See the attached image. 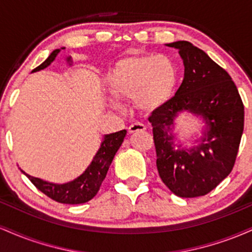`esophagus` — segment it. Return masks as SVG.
Instances as JSON below:
<instances>
[{
	"instance_id": "esophagus-1",
	"label": "esophagus",
	"mask_w": 252,
	"mask_h": 252,
	"mask_svg": "<svg viewBox=\"0 0 252 252\" xmlns=\"http://www.w3.org/2000/svg\"><path fill=\"white\" fill-rule=\"evenodd\" d=\"M128 130L130 134H134V132L137 131H144V130H146V126L142 123H132L128 128Z\"/></svg>"
}]
</instances>
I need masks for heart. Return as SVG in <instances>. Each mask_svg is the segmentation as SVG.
Here are the masks:
<instances>
[{
    "label": "heart",
    "mask_w": 252,
    "mask_h": 252,
    "mask_svg": "<svg viewBox=\"0 0 252 252\" xmlns=\"http://www.w3.org/2000/svg\"><path fill=\"white\" fill-rule=\"evenodd\" d=\"M178 70L170 58L132 54L112 66L108 74L110 94L118 99H134L143 114L158 111L174 96Z\"/></svg>",
    "instance_id": "heart-1"
}]
</instances>
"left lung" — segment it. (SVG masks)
<instances>
[{
  "mask_svg": "<svg viewBox=\"0 0 252 252\" xmlns=\"http://www.w3.org/2000/svg\"><path fill=\"white\" fill-rule=\"evenodd\" d=\"M179 50L185 76L175 96L149 122L161 180L175 195L195 198L215 189L235 166L244 129V105L236 84L224 68L189 41L167 43ZM203 117L207 126L193 149L174 148L171 134L179 112Z\"/></svg>",
  "mask_w": 252,
  "mask_h": 252,
  "instance_id": "1",
  "label": "left lung"
}]
</instances>
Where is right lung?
<instances>
[{
	"label": "right lung",
	"mask_w": 252,
	"mask_h": 252,
	"mask_svg": "<svg viewBox=\"0 0 252 252\" xmlns=\"http://www.w3.org/2000/svg\"><path fill=\"white\" fill-rule=\"evenodd\" d=\"M62 50H65V47H62ZM62 50H54L41 65L34 68L33 72L43 70L47 66H50ZM66 60L70 65H72L71 57H68ZM126 135V130H121V131L104 135L100 148L98 149L97 154L94 155L91 164L82 175L78 176L73 181L67 182V184H52V182L43 181L39 178L31 176L22 169L21 172L30 179L32 184L37 189L41 190L43 194L47 195L48 198L53 199L58 202H62V204H84V202L91 200L98 193L100 185H102L103 180L106 176V173H108L110 164L114 160V156L116 155L117 150L120 149Z\"/></svg>",
	"instance_id": "right-lung-1"
}]
</instances>
